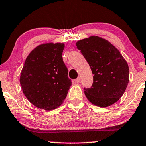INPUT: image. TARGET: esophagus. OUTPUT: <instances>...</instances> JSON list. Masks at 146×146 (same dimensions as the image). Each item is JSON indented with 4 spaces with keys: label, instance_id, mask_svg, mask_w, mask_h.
Masks as SVG:
<instances>
[{
    "label": "esophagus",
    "instance_id": "1",
    "mask_svg": "<svg viewBox=\"0 0 146 146\" xmlns=\"http://www.w3.org/2000/svg\"><path fill=\"white\" fill-rule=\"evenodd\" d=\"M80 78L78 77L76 79L74 80V82H75V83H78L79 82H80Z\"/></svg>",
    "mask_w": 146,
    "mask_h": 146
}]
</instances>
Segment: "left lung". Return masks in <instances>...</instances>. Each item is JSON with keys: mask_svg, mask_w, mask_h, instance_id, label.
Here are the masks:
<instances>
[{"mask_svg": "<svg viewBox=\"0 0 146 146\" xmlns=\"http://www.w3.org/2000/svg\"><path fill=\"white\" fill-rule=\"evenodd\" d=\"M76 46L94 75L92 86L84 88L88 100L100 107L116 102L124 93L129 82L128 65L118 50L98 36L81 40L77 42Z\"/></svg>", "mask_w": 146, "mask_h": 146, "instance_id": "left-lung-1", "label": "left lung"}]
</instances>
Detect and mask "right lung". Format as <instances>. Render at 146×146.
Here are the masks:
<instances>
[{"mask_svg":"<svg viewBox=\"0 0 146 146\" xmlns=\"http://www.w3.org/2000/svg\"><path fill=\"white\" fill-rule=\"evenodd\" d=\"M64 48L62 43L44 44L26 59L20 82L25 96L38 108L52 110L66 97L72 81L62 57Z\"/></svg>","mask_w":146,"mask_h":146,"instance_id":"1","label":"right lung"}]
</instances>
